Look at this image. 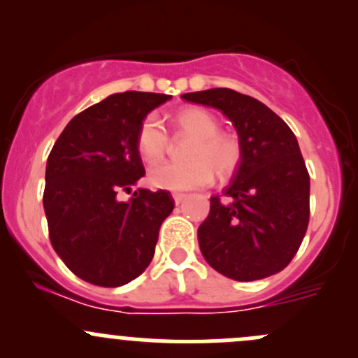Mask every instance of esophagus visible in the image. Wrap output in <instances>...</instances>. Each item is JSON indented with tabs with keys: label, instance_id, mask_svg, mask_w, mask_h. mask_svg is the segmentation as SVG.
I'll return each mask as SVG.
<instances>
[{
	"label": "esophagus",
	"instance_id": "34e87169",
	"mask_svg": "<svg viewBox=\"0 0 358 358\" xmlns=\"http://www.w3.org/2000/svg\"><path fill=\"white\" fill-rule=\"evenodd\" d=\"M183 199H185V194H180V192L173 194V201H175V204H180Z\"/></svg>",
	"mask_w": 358,
	"mask_h": 358
}]
</instances>
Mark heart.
Instances as JSON below:
<instances>
[{
    "label": "heart",
    "mask_w": 358,
    "mask_h": 358,
    "mask_svg": "<svg viewBox=\"0 0 358 358\" xmlns=\"http://www.w3.org/2000/svg\"><path fill=\"white\" fill-rule=\"evenodd\" d=\"M178 131L194 136L187 162H161L150 168L149 182L164 190H192L206 187L213 176L227 180L237 171L243 159V145L230 133L220 131V122L209 110L190 107L175 115ZM169 136L156 114H149L136 133V149L143 161L154 162L164 156ZM215 171L213 172L212 169Z\"/></svg>",
    "instance_id": "b5f03b06"
}]
</instances>
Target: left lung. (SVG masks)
I'll return each instance as SVG.
<instances>
[{
    "label": "left lung",
    "mask_w": 358,
    "mask_h": 358,
    "mask_svg": "<svg viewBox=\"0 0 358 358\" xmlns=\"http://www.w3.org/2000/svg\"><path fill=\"white\" fill-rule=\"evenodd\" d=\"M222 110L236 126L243 159L225 189L211 197L197 230L206 262L229 279L259 280L286 268L310 220V175L289 126L252 96L229 88L182 95Z\"/></svg>",
    "instance_id": "left-lung-1"
}]
</instances>
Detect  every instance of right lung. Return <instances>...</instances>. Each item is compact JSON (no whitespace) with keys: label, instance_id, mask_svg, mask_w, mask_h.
<instances>
[{"label":"right lung","instance_id":"1","mask_svg":"<svg viewBox=\"0 0 358 358\" xmlns=\"http://www.w3.org/2000/svg\"><path fill=\"white\" fill-rule=\"evenodd\" d=\"M171 95L114 93L79 112L57 138L43 194L50 243L79 279L102 287L131 282L152 262L161 223L175 208L168 190L138 189L143 175L136 133Z\"/></svg>","mask_w":358,"mask_h":358}]
</instances>
